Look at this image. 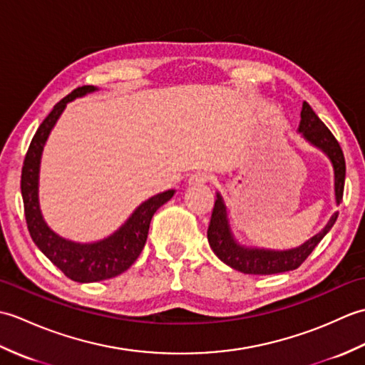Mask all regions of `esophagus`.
Returning a JSON list of instances; mask_svg holds the SVG:
<instances>
[{"instance_id":"1","label":"esophagus","mask_w":365,"mask_h":365,"mask_svg":"<svg viewBox=\"0 0 365 365\" xmlns=\"http://www.w3.org/2000/svg\"><path fill=\"white\" fill-rule=\"evenodd\" d=\"M208 180H210V175L208 174H205V173H196V174H192L191 177H190V185H204V183H207Z\"/></svg>"}]
</instances>
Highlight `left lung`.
<instances>
[{
    "instance_id": "obj_1",
    "label": "left lung",
    "mask_w": 365,
    "mask_h": 365,
    "mask_svg": "<svg viewBox=\"0 0 365 365\" xmlns=\"http://www.w3.org/2000/svg\"><path fill=\"white\" fill-rule=\"evenodd\" d=\"M302 136L309 143L314 144L328 155L329 160L334 166V177H336V202L340 204L344 197V187H345V157L339 141L331 133V130L324 125L322 119L314 113L307 102L302 103L301 110V122L298 128ZM337 213H334L328 226L324 227L320 234H317L314 238L309 240L302 246L292 251H265V250H250V247L238 246L230 234L226 205L222 202V197L216 195L215 207L212 212L210 224H208L207 238L210 243L213 252L237 271H242L245 274H276L284 273V271H292L301 267L311 252L315 250V246L322 242V238L328 234L329 229L334 226L337 220Z\"/></svg>"
}]
</instances>
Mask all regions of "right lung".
I'll use <instances>...</instances> for the list:
<instances>
[{"mask_svg":"<svg viewBox=\"0 0 365 365\" xmlns=\"http://www.w3.org/2000/svg\"><path fill=\"white\" fill-rule=\"evenodd\" d=\"M92 91H96L94 86L76 88L54 105L51 113L43 119L36 135L31 139L25 161H23L20 182L26 226L31 238L53 265H56L75 282L103 281V279L123 273L133 265L145 245L153 213L174 196V191L169 190L145 200L114 235L92 245H80L61 238L43 222L37 200L38 163H41L43 144L66 105L75 97L84 96Z\"/></svg>","mask_w":365,"mask_h":365,"instance_id":"add662e5","label":"right lung"}]
</instances>
